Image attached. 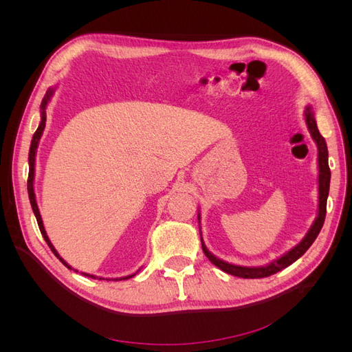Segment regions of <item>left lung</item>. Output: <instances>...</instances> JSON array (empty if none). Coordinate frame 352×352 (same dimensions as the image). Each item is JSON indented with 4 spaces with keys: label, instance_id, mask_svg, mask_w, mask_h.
I'll return each mask as SVG.
<instances>
[{
    "label": "left lung",
    "instance_id": "8db88e82",
    "mask_svg": "<svg viewBox=\"0 0 352 352\" xmlns=\"http://www.w3.org/2000/svg\"><path fill=\"white\" fill-rule=\"evenodd\" d=\"M305 122L308 124V129H310L313 140L316 141V144L318 146V172H320V175H318V216L314 221V225L311 226L310 230H308L305 238L300 243H298L295 248H292L289 252L285 254L283 257H280L279 260H276L274 263L265 265V267H242V265H233V264H229L223 260H219L206 248L204 242H202V239H201L202 251H204V254L207 255V258L212 264L217 265V267L221 269L223 272H226L233 276H238V278H243V279L267 278V276L278 273V272L283 270L285 267H287V265L295 263L298 258L301 257V255L305 254V251L308 248L311 247V243L316 241L318 233H320L324 219H326V206H327V195H329V186H330V168H329V163H327L329 154H327L326 141L317 129V123L314 120V116H313L310 107L307 109Z\"/></svg>",
    "mask_w": 352,
    "mask_h": 352
}]
</instances>
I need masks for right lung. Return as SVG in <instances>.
Segmentation results:
<instances>
[{"mask_svg": "<svg viewBox=\"0 0 352 352\" xmlns=\"http://www.w3.org/2000/svg\"><path fill=\"white\" fill-rule=\"evenodd\" d=\"M52 95V91L51 89H48L47 91V94H45V97H44V100H42V102H41V124H39V127L36 129V132L34 133V138H32V142H30V150H29V176H28V192H29V199H30V206H32V210H34V212H35V217H36V221H38V226H39V230H41V233H42V236H44V239H45V242L48 243V247L51 248V251L54 252V255L56 257L66 265V267H69L70 269V265H67V263L63 260L60 255H58V252L56 251V248L52 247V243L50 242V239H48V236H47V232H45V229H44V225H42V219H41V214H39V210H38V206H36V199H35V192H34V175H35V154H36V148H38V142H39V140H41V135H42V132H44V127H45V122H47V111H45V109H47V104H48V101H50V97ZM87 276H89V278H94V276H91V274H87ZM129 278H132V276H127V278H123V280L124 279H129Z\"/></svg>", "mask_w": 352, "mask_h": 352, "instance_id": "right-lung-1", "label": "right lung"}]
</instances>
